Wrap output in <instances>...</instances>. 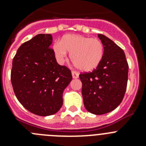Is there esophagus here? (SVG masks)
Listing matches in <instances>:
<instances>
[{"label": "esophagus", "mask_w": 146, "mask_h": 146, "mask_svg": "<svg viewBox=\"0 0 146 146\" xmlns=\"http://www.w3.org/2000/svg\"><path fill=\"white\" fill-rule=\"evenodd\" d=\"M72 77H73L74 79H77V78H78V77H79V74H78V73L76 72H74V71H72Z\"/></svg>", "instance_id": "34e87169"}]
</instances>
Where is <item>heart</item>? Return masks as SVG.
<instances>
[{"instance_id":"obj_1","label":"heart","mask_w":146,"mask_h":146,"mask_svg":"<svg viewBox=\"0 0 146 146\" xmlns=\"http://www.w3.org/2000/svg\"><path fill=\"white\" fill-rule=\"evenodd\" d=\"M53 51L60 63L69 52L71 60L82 72L96 69L104 56V46L100 40L78 34L65 35L60 42L54 44Z\"/></svg>"}]
</instances>
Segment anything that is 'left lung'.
<instances>
[{
	"label": "left lung",
	"mask_w": 146,
	"mask_h": 146,
	"mask_svg": "<svg viewBox=\"0 0 146 146\" xmlns=\"http://www.w3.org/2000/svg\"><path fill=\"white\" fill-rule=\"evenodd\" d=\"M104 46L101 63L91 72L79 75L82 94L89 113L102 115L113 111L124 96L129 66L123 50L104 35L98 34Z\"/></svg>",
	"instance_id": "obj_1"
}]
</instances>
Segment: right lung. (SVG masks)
<instances>
[{"mask_svg":"<svg viewBox=\"0 0 146 146\" xmlns=\"http://www.w3.org/2000/svg\"><path fill=\"white\" fill-rule=\"evenodd\" d=\"M51 34H38L23 43L12 61L11 81L18 101L31 113L48 116L63 105L72 72L57 63Z\"/></svg>","mask_w":146,"mask_h":146,"instance_id":"1","label":"right lung"}]
</instances>
